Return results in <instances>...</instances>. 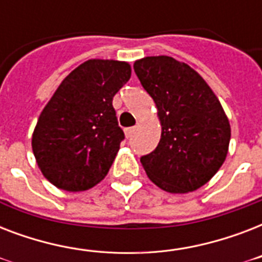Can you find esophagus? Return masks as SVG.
Masks as SVG:
<instances>
[{"label": "esophagus", "mask_w": 262, "mask_h": 262, "mask_svg": "<svg viewBox=\"0 0 262 262\" xmlns=\"http://www.w3.org/2000/svg\"><path fill=\"white\" fill-rule=\"evenodd\" d=\"M135 127H126V129H125V136H126L127 139H130L132 136H133V133H135Z\"/></svg>", "instance_id": "esophagus-1"}]
</instances>
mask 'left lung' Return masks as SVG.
<instances>
[{"label": "left lung", "mask_w": 262, "mask_h": 262, "mask_svg": "<svg viewBox=\"0 0 262 262\" xmlns=\"http://www.w3.org/2000/svg\"><path fill=\"white\" fill-rule=\"evenodd\" d=\"M133 68L162 123L155 151L140 158L144 170L170 193L199 189L227 156L231 129L219 99L194 69L167 55L145 57Z\"/></svg>", "instance_id": "obj_1"}]
</instances>
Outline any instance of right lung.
Here are the masks:
<instances>
[{
    "label": "right lung",
    "mask_w": 262,
    "mask_h": 262,
    "mask_svg": "<svg viewBox=\"0 0 262 262\" xmlns=\"http://www.w3.org/2000/svg\"><path fill=\"white\" fill-rule=\"evenodd\" d=\"M130 73L127 62L90 59L59 84L32 135L36 163L54 186L87 190L106 177L125 139L113 98Z\"/></svg>",
    "instance_id": "right-lung-1"
}]
</instances>
